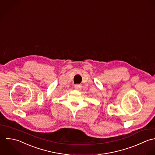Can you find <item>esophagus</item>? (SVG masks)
<instances>
[{
  "instance_id": "34e87169",
  "label": "esophagus",
  "mask_w": 155,
  "mask_h": 155,
  "mask_svg": "<svg viewBox=\"0 0 155 155\" xmlns=\"http://www.w3.org/2000/svg\"><path fill=\"white\" fill-rule=\"evenodd\" d=\"M74 88H75V90L80 91V90H81V86L80 84H76V85H75Z\"/></svg>"
}]
</instances>
